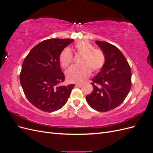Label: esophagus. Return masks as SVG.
<instances>
[{"mask_svg": "<svg viewBox=\"0 0 153 153\" xmlns=\"http://www.w3.org/2000/svg\"><path fill=\"white\" fill-rule=\"evenodd\" d=\"M75 86L76 87H81V86H82V84H76Z\"/></svg>", "mask_w": 153, "mask_h": 153, "instance_id": "obj_1", "label": "esophagus"}]
</instances>
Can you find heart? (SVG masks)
Listing matches in <instances>:
<instances>
[{
  "label": "heart",
  "instance_id": "b5f03b06",
  "mask_svg": "<svg viewBox=\"0 0 153 153\" xmlns=\"http://www.w3.org/2000/svg\"><path fill=\"white\" fill-rule=\"evenodd\" d=\"M76 53L83 55L80 66H73L66 73V79L71 83H80L85 81L92 72H98L105 62V55L99 48H94L88 41H80L75 45ZM59 62L63 68H66L73 62V54L70 50L65 48L59 57Z\"/></svg>",
  "mask_w": 153,
  "mask_h": 153
}]
</instances>
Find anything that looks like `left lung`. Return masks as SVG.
I'll return each instance as SVG.
<instances>
[{
	"instance_id": "8db88e82",
	"label": "left lung",
	"mask_w": 153,
	"mask_h": 153,
	"mask_svg": "<svg viewBox=\"0 0 153 153\" xmlns=\"http://www.w3.org/2000/svg\"><path fill=\"white\" fill-rule=\"evenodd\" d=\"M105 55L101 71L92 79L93 91L86 96L92 108L108 112L121 105L131 86L130 66L123 53L115 46L105 41H96Z\"/></svg>"
}]
</instances>
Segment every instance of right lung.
<instances>
[{"instance_id": "1", "label": "right lung", "mask_w": 153, "mask_h": 153, "mask_svg": "<svg viewBox=\"0 0 153 153\" xmlns=\"http://www.w3.org/2000/svg\"><path fill=\"white\" fill-rule=\"evenodd\" d=\"M73 41H43L30 51L22 64L20 80L23 91L29 102L43 112H52L61 108L75 86H57L65 80L60 67V55Z\"/></svg>"}]
</instances>
